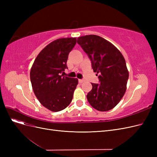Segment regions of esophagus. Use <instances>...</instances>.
<instances>
[{"mask_svg": "<svg viewBox=\"0 0 157 157\" xmlns=\"http://www.w3.org/2000/svg\"><path fill=\"white\" fill-rule=\"evenodd\" d=\"M84 82L83 79H78V82L79 83H82Z\"/></svg>", "mask_w": 157, "mask_h": 157, "instance_id": "34e87169", "label": "esophagus"}]
</instances>
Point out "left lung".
I'll use <instances>...</instances> for the list:
<instances>
[{"instance_id": "1", "label": "left lung", "mask_w": 157, "mask_h": 157, "mask_svg": "<svg viewBox=\"0 0 157 157\" xmlns=\"http://www.w3.org/2000/svg\"><path fill=\"white\" fill-rule=\"evenodd\" d=\"M77 43L91 60L94 72L99 73L100 83H92L88 101L98 111L111 110L119 103L126 90L129 73L124 57L110 42L98 35L79 36Z\"/></svg>"}]
</instances>
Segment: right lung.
<instances>
[{"instance_id": "obj_1", "label": "right lung", "mask_w": 157, "mask_h": 157, "mask_svg": "<svg viewBox=\"0 0 157 157\" xmlns=\"http://www.w3.org/2000/svg\"><path fill=\"white\" fill-rule=\"evenodd\" d=\"M76 38L57 39L42 50L33 63L30 78L33 92L42 105L58 112L67 107L73 99L78 79L64 77L69 52Z\"/></svg>"}]
</instances>
